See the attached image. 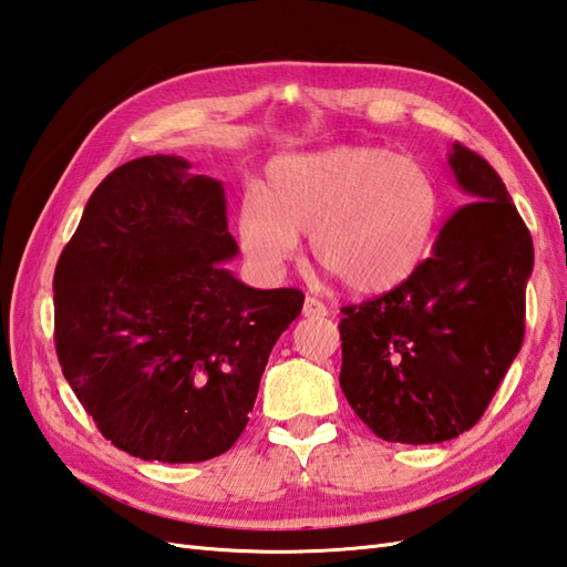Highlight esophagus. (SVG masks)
<instances>
[{"mask_svg": "<svg viewBox=\"0 0 567 567\" xmlns=\"http://www.w3.org/2000/svg\"><path fill=\"white\" fill-rule=\"evenodd\" d=\"M302 315L309 317V319L327 317V315H329V307L323 305L321 299H317V297H307V299H305V307H302Z\"/></svg>", "mask_w": 567, "mask_h": 567, "instance_id": "esophagus-1", "label": "esophagus"}]
</instances>
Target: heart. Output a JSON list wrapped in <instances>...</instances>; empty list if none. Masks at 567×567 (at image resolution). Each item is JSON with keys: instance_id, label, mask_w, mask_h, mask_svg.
Segmentation results:
<instances>
[{"instance_id": "1", "label": "heart", "mask_w": 567, "mask_h": 567, "mask_svg": "<svg viewBox=\"0 0 567 567\" xmlns=\"http://www.w3.org/2000/svg\"><path fill=\"white\" fill-rule=\"evenodd\" d=\"M441 189L424 163L378 146L290 155L250 189L238 240L265 275L282 272L311 234L319 265L360 295L406 282L429 258L441 224Z\"/></svg>"}]
</instances>
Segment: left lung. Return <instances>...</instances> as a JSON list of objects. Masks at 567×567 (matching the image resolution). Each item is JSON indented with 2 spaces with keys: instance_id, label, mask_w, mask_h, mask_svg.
I'll return each instance as SVG.
<instances>
[{
  "instance_id": "1",
  "label": "left lung",
  "mask_w": 567,
  "mask_h": 567,
  "mask_svg": "<svg viewBox=\"0 0 567 567\" xmlns=\"http://www.w3.org/2000/svg\"><path fill=\"white\" fill-rule=\"evenodd\" d=\"M470 197L406 282L341 309V390L375 436L441 443L473 429L524 343L534 240L485 158L453 143Z\"/></svg>"
}]
</instances>
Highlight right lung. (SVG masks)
<instances>
[{
  "label": "right lung",
  "mask_w": 567,
  "mask_h": 567,
  "mask_svg": "<svg viewBox=\"0 0 567 567\" xmlns=\"http://www.w3.org/2000/svg\"><path fill=\"white\" fill-rule=\"evenodd\" d=\"M219 179L175 155L106 175L53 275L55 353L102 436L141 461L199 463L238 441L295 287L252 290Z\"/></svg>",
  "instance_id": "obj_1"
}]
</instances>
